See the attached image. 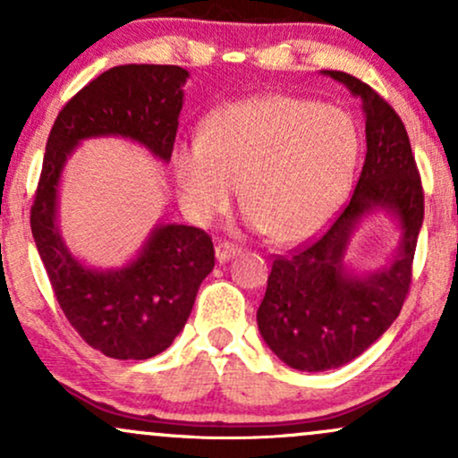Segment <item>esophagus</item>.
<instances>
[{
	"label": "esophagus",
	"mask_w": 458,
	"mask_h": 458,
	"mask_svg": "<svg viewBox=\"0 0 458 458\" xmlns=\"http://www.w3.org/2000/svg\"><path fill=\"white\" fill-rule=\"evenodd\" d=\"M241 250L236 245H230V243H219L215 247V259H217L219 265H224V262L233 260L234 256H239Z\"/></svg>",
	"instance_id": "1"
}]
</instances>
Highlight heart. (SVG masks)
<instances>
[{
	"instance_id": "heart-1",
	"label": "heart",
	"mask_w": 458,
	"mask_h": 458,
	"mask_svg": "<svg viewBox=\"0 0 458 458\" xmlns=\"http://www.w3.org/2000/svg\"><path fill=\"white\" fill-rule=\"evenodd\" d=\"M360 152V127L344 109L260 94L213 112L199 141L178 144L172 163L178 196L198 222L228 211L241 185L245 224L277 245H299L340 211Z\"/></svg>"
}]
</instances>
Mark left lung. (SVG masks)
Segmentation results:
<instances>
[{
    "instance_id": "1",
    "label": "left lung",
    "mask_w": 458,
    "mask_h": 458,
    "mask_svg": "<svg viewBox=\"0 0 458 458\" xmlns=\"http://www.w3.org/2000/svg\"><path fill=\"white\" fill-rule=\"evenodd\" d=\"M361 101L366 159L351 202L317 243L273 260L259 314L265 344L295 370L323 372L355 360L401 314L424 222V196L403 120L364 81L320 71ZM383 212L399 230L393 259L360 274L345 260L350 236Z\"/></svg>"
}]
</instances>
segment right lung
<instances>
[{
	"label": "right lung",
	"instance_id": "1",
	"mask_svg": "<svg viewBox=\"0 0 458 458\" xmlns=\"http://www.w3.org/2000/svg\"><path fill=\"white\" fill-rule=\"evenodd\" d=\"M187 79L181 66L109 68L64 105L47 140L31 234L68 323L114 360H148L174 343L215 267L213 241L193 225L161 222L124 265H88L62 236V176L77 146L101 138L129 140L170 163Z\"/></svg>",
	"mask_w": 458,
	"mask_h": 458
}]
</instances>
